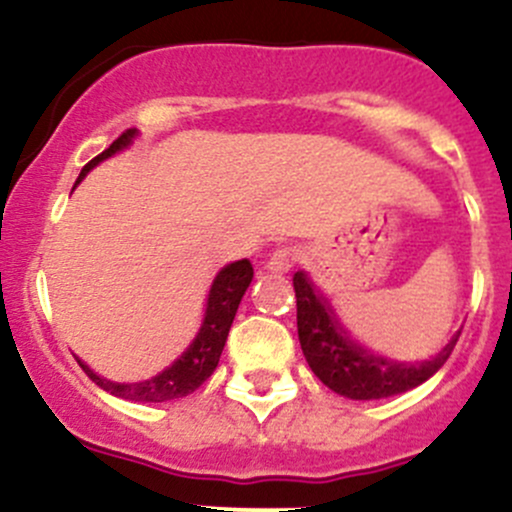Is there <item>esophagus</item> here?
<instances>
[{"mask_svg": "<svg viewBox=\"0 0 512 512\" xmlns=\"http://www.w3.org/2000/svg\"><path fill=\"white\" fill-rule=\"evenodd\" d=\"M297 250L294 247H280V250H275L270 255V260H267V270L270 272H289L294 267V262H297Z\"/></svg>", "mask_w": 512, "mask_h": 512, "instance_id": "1", "label": "esophagus"}]
</instances>
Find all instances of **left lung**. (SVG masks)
<instances>
[{
	"label": "left lung",
	"instance_id": "obj_1",
	"mask_svg": "<svg viewBox=\"0 0 512 512\" xmlns=\"http://www.w3.org/2000/svg\"><path fill=\"white\" fill-rule=\"evenodd\" d=\"M292 282L297 297V334L304 359L324 386L347 399H386L416 389L446 364L461 337V332L453 334L441 354L428 361L399 364L381 359L349 339L334 309L322 294H317L304 272H297Z\"/></svg>",
	"mask_w": 512,
	"mask_h": 512
}]
</instances>
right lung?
<instances>
[{"instance_id": "obj_1", "label": "right lung", "mask_w": 512, "mask_h": 512, "mask_svg": "<svg viewBox=\"0 0 512 512\" xmlns=\"http://www.w3.org/2000/svg\"><path fill=\"white\" fill-rule=\"evenodd\" d=\"M136 138V128H128L126 133L116 138L101 156H96L91 163L84 165L79 180L89 173L94 165L101 163V160L111 158L113 153H118L121 148H126L128 143ZM76 180V183H79ZM252 282V265L250 260H237L232 265L223 267L218 272V277L213 280V287H210L208 294V307H205V319L203 327H200L198 337L193 339L188 349H185L180 359H175L173 364L165 371L153 376L148 381H138V384H116V381L101 379V376L94 374L84 361L79 359V366L86 371L91 381L96 386H101L108 394L118 396V399L128 401H146V404H160V401L180 399V396H188L203 384L205 379H210V374L218 366L220 354H223V347L227 342V332L232 327V319H235L237 307H240V299L245 294V289L250 287Z\"/></svg>"}]
</instances>
